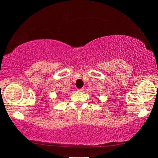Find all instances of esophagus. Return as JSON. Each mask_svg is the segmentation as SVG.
Here are the masks:
<instances>
[{"instance_id":"obj_1","label":"esophagus","mask_w":158,"mask_h":158,"mask_svg":"<svg viewBox=\"0 0 158 158\" xmlns=\"http://www.w3.org/2000/svg\"><path fill=\"white\" fill-rule=\"evenodd\" d=\"M83 90H84V89H83V88H82V89H78V91H80V92H82V91H83Z\"/></svg>"}]
</instances>
